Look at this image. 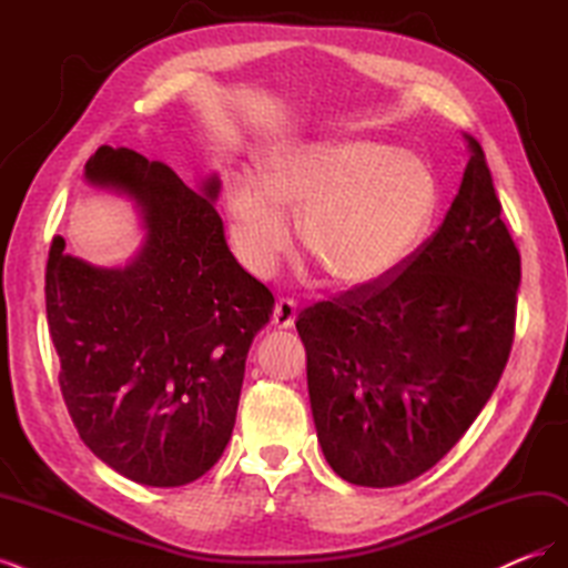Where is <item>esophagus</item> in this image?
<instances>
[{
    "mask_svg": "<svg viewBox=\"0 0 568 568\" xmlns=\"http://www.w3.org/2000/svg\"><path fill=\"white\" fill-rule=\"evenodd\" d=\"M294 322H296V303L291 298H280L272 311V324L277 326V329H288V326H294Z\"/></svg>",
    "mask_w": 568,
    "mask_h": 568,
    "instance_id": "34e87169",
    "label": "esophagus"
}]
</instances>
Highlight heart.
Returning <instances> with one entry per match:
<instances>
[{
    "label": "heart",
    "mask_w": 568,
    "mask_h": 568,
    "mask_svg": "<svg viewBox=\"0 0 568 568\" xmlns=\"http://www.w3.org/2000/svg\"><path fill=\"white\" fill-rule=\"evenodd\" d=\"M263 178L230 189L232 244L255 274H270L291 246L288 215L301 213V242L341 288L390 280L432 227L438 184L424 161L369 140L270 149Z\"/></svg>",
    "instance_id": "b5f03b06"
}]
</instances>
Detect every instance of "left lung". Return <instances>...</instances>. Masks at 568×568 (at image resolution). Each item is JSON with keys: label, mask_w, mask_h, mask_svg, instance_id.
Returning <instances> with one entry per match:
<instances>
[{"label": "left lung", "mask_w": 568, "mask_h": 568, "mask_svg": "<svg viewBox=\"0 0 568 568\" xmlns=\"http://www.w3.org/2000/svg\"><path fill=\"white\" fill-rule=\"evenodd\" d=\"M436 234L393 274L298 315L322 453L348 484L393 488L453 450L514 341L521 255L474 136Z\"/></svg>", "instance_id": "8db88e82"}]
</instances>
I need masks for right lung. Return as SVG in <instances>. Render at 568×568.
Segmentation results:
<instances>
[{"mask_svg":"<svg viewBox=\"0 0 568 568\" xmlns=\"http://www.w3.org/2000/svg\"><path fill=\"white\" fill-rule=\"evenodd\" d=\"M84 178L130 196L146 236L125 267L51 242L47 322L65 407L118 474L153 488L192 484L227 448L246 355L274 298L225 242L215 175L199 194L161 161L99 146Z\"/></svg>","mask_w":568,"mask_h":568,"instance_id":"1","label":"right lung"}]
</instances>
